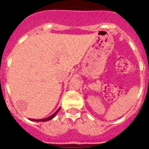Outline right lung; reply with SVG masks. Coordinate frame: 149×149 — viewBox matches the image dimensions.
<instances>
[{
  "label": "right lung",
  "mask_w": 149,
  "mask_h": 149,
  "mask_svg": "<svg viewBox=\"0 0 149 149\" xmlns=\"http://www.w3.org/2000/svg\"><path fill=\"white\" fill-rule=\"evenodd\" d=\"M60 110V107L58 109V110H56V112H55L54 113L52 114V115L51 116L48 117V118H45V119H30V120L31 121H34V122H46V121H48V120H51V119H52L54 118V117L56 115V113H58L59 110Z\"/></svg>",
  "instance_id": "obj_1"
}]
</instances>
